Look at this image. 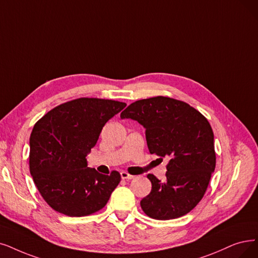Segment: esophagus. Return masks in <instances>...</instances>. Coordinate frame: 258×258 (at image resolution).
I'll return each instance as SVG.
<instances>
[{
  "label": "esophagus",
  "mask_w": 258,
  "mask_h": 258,
  "mask_svg": "<svg viewBox=\"0 0 258 258\" xmlns=\"http://www.w3.org/2000/svg\"><path fill=\"white\" fill-rule=\"evenodd\" d=\"M120 177H121V179H123V180H131V179H133L135 178V176H132V174H130V173H128L127 171H121L120 172Z\"/></svg>",
  "instance_id": "1"
}]
</instances>
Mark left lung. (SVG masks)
Segmentation results:
<instances>
[{
    "label": "left lung",
    "mask_w": 258,
    "mask_h": 258,
    "mask_svg": "<svg viewBox=\"0 0 258 258\" xmlns=\"http://www.w3.org/2000/svg\"><path fill=\"white\" fill-rule=\"evenodd\" d=\"M121 118L138 120L146 129L150 153L166 157V179L149 173L152 188L141 201L148 217H182L197 205L208 189L216 166L214 133L209 120L182 100L157 96L132 102Z\"/></svg>",
    "instance_id": "obj_1"
}]
</instances>
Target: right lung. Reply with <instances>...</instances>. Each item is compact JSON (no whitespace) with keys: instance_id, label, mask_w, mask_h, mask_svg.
<instances>
[{"instance_id":"obj_1","label":"right lung","mask_w":258,"mask_h":258,"mask_svg":"<svg viewBox=\"0 0 258 258\" xmlns=\"http://www.w3.org/2000/svg\"><path fill=\"white\" fill-rule=\"evenodd\" d=\"M125 102L80 97L48 111L29 138V170L40 195L56 212L82 217L100 211L120 182V174L87 166L105 123Z\"/></svg>"}]
</instances>
